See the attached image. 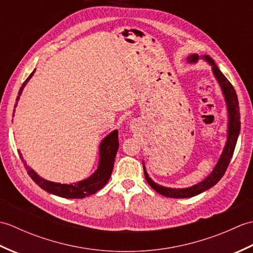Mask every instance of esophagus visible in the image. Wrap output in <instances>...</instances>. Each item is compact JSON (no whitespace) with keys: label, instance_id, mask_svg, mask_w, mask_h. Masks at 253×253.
Wrapping results in <instances>:
<instances>
[{"label":"esophagus","instance_id":"esophagus-1","mask_svg":"<svg viewBox=\"0 0 253 253\" xmlns=\"http://www.w3.org/2000/svg\"><path fill=\"white\" fill-rule=\"evenodd\" d=\"M137 126H138V123H137V122H131V124H130V128H131V130H132V131L136 129Z\"/></svg>","mask_w":253,"mask_h":253}]
</instances>
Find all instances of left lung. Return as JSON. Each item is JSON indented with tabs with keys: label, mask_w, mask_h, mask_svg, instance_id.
Instances as JSON below:
<instances>
[{
	"label": "left lung",
	"mask_w": 253,
	"mask_h": 253,
	"mask_svg": "<svg viewBox=\"0 0 253 253\" xmlns=\"http://www.w3.org/2000/svg\"><path fill=\"white\" fill-rule=\"evenodd\" d=\"M199 60H203L206 63H208L211 66L213 76L215 77L216 82L219 85V88L222 90V94L224 96L225 103H226L227 109V138L226 142H225L224 149L222 151L221 157H219L216 165L214 166L213 170L210 173L206 178L201 180L198 184L193 185L191 187L187 188H170L165 187L157 182L153 181L151 177L149 176L148 171L146 169V166L143 164V170H144V177L148 184L151 186L152 189H154L160 195L168 198H190L195 197L197 195H200L201 192L206 191L210 188H212L214 185L217 184V181L222 178L223 175L226 171V169L228 168V164L232 160L234 150L237 143V139L240 133V112H239V103L238 98L236 94V91L234 87L230 84L227 78L224 76L223 73L217 68V65L211 57L209 55H200L199 56L197 53H193L189 56H187V63L189 64H196Z\"/></svg>",
	"instance_id": "1"
}]
</instances>
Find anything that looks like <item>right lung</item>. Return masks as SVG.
<instances>
[{
	"mask_svg": "<svg viewBox=\"0 0 253 253\" xmlns=\"http://www.w3.org/2000/svg\"><path fill=\"white\" fill-rule=\"evenodd\" d=\"M35 72L36 69L30 74V76L26 79V82L20 87L18 96L16 98V104L14 106L15 109L18 104V101L21 93H23L24 88L26 87V84H28L30 78L34 76ZM15 109H14V112H15ZM118 147H120V143H118V130L115 129L111 131L109 135H106L100 142L99 163L96 169L89 177H87V178L76 181V182H72V184H61V182H54V181H50L47 179L42 178V177L38 175V173H36L30 166L27 165L26 161L24 160L23 154L20 152V150L18 151V153L21 161L24 162L27 171H28L29 176L31 177V179L34 180L38 186H40L42 189L47 191L49 193H52V195H55L62 198L83 199L84 197L93 195V193H95L96 191H99L106 185V182L109 181L112 170H113V166H114V161H115Z\"/></svg>",
	"mask_w": 253,
	"mask_h": 253,
	"instance_id": "1",
	"label": "right lung"
}]
</instances>
